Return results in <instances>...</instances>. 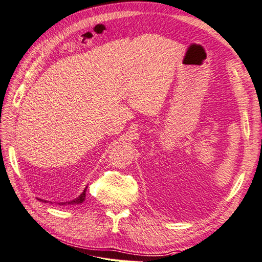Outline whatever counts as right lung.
Listing matches in <instances>:
<instances>
[{"label":"right lung","mask_w":262,"mask_h":262,"mask_svg":"<svg viewBox=\"0 0 262 262\" xmlns=\"http://www.w3.org/2000/svg\"><path fill=\"white\" fill-rule=\"evenodd\" d=\"M85 198H86V188L84 189V192L81 193L78 198H76L75 200H73V201L67 202V203L64 202L62 204H80V203H83L85 201Z\"/></svg>","instance_id":"obj_1"}]
</instances>
